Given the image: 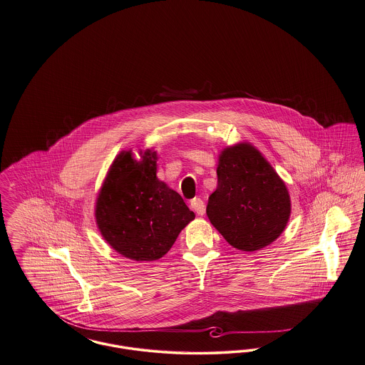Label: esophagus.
Here are the masks:
<instances>
[{
	"label": "esophagus",
	"instance_id": "esophagus-1",
	"mask_svg": "<svg viewBox=\"0 0 365 365\" xmlns=\"http://www.w3.org/2000/svg\"><path fill=\"white\" fill-rule=\"evenodd\" d=\"M190 205L191 208L197 212V215L202 216V215L205 213V202H204L201 198H198V197L192 198L190 201Z\"/></svg>",
	"mask_w": 365,
	"mask_h": 365
}]
</instances>
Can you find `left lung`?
<instances>
[{
	"mask_svg": "<svg viewBox=\"0 0 365 365\" xmlns=\"http://www.w3.org/2000/svg\"><path fill=\"white\" fill-rule=\"evenodd\" d=\"M207 215L231 246L255 252L274 242L290 216L286 185L252 145L227 148Z\"/></svg>",
	"mask_w": 365,
	"mask_h": 365,
	"instance_id": "8db88e82",
	"label": "left lung"
}]
</instances>
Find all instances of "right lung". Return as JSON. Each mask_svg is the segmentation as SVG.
Listing matches in <instances>:
<instances>
[{
    "mask_svg": "<svg viewBox=\"0 0 365 365\" xmlns=\"http://www.w3.org/2000/svg\"><path fill=\"white\" fill-rule=\"evenodd\" d=\"M156 152L137 161L123 152L98 194V228L116 252L137 261L163 257L194 219L183 198L156 176Z\"/></svg>",
    "mask_w": 365,
    "mask_h": 365,
    "instance_id": "add662e5",
    "label": "right lung"
}]
</instances>
